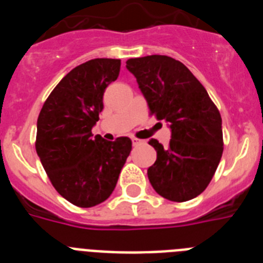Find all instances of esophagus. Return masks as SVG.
Returning <instances> with one entry per match:
<instances>
[{"mask_svg": "<svg viewBox=\"0 0 263 263\" xmlns=\"http://www.w3.org/2000/svg\"><path fill=\"white\" fill-rule=\"evenodd\" d=\"M132 141H133V145L134 146H138V145H142L145 141H142V139H138V138H132Z\"/></svg>", "mask_w": 263, "mask_h": 263, "instance_id": "1", "label": "esophagus"}]
</instances>
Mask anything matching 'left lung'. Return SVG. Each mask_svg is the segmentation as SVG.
Instances as JSON below:
<instances>
[{"instance_id":"1","label":"left lung","mask_w":263,"mask_h":263,"mask_svg":"<svg viewBox=\"0 0 263 263\" xmlns=\"http://www.w3.org/2000/svg\"><path fill=\"white\" fill-rule=\"evenodd\" d=\"M147 101L150 115L170 124L171 139L163 147L157 139L148 145L157 160L147 176L157 194L183 203L199 196L216 173L222 150L221 116L210 95L179 60L150 55L126 62Z\"/></svg>"}]
</instances>
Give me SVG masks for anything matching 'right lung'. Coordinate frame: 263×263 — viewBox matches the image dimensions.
I'll return each mask as SVG.
<instances>
[{
    "instance_id": "obj_1",
    "label": "right lung",
    "mask_w": 263,
    "mask_h": 263,
    "mask_svg": "<svg viewBox=\"0 0 263 263\" xmlns=\"http://www.w3.org/2000/svg\"><path fill=\"white\" fill-rule=\"evenodd\" d=\"M120 59H92L69 71L47 97L36 122V154L53 188L81 208L115 191L132 141L92 134L106 87L120 75Z\"/></svg>"
}]
</instances>
